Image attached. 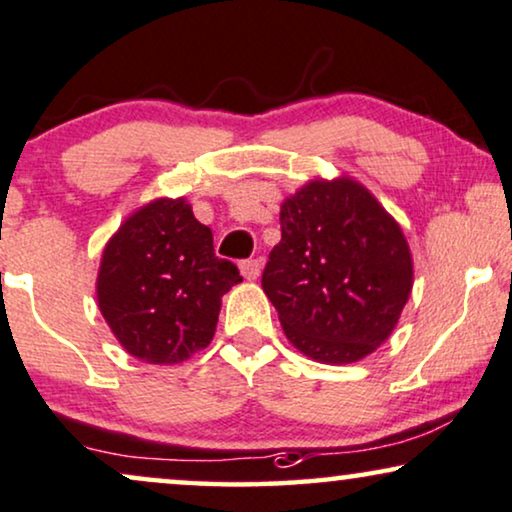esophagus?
<instances>
[{"instance_id": "1", "label": "esophagus", "mask_w": 512, "mask_h": 512, "mask_svg": "<svg viewBox=\"0 0 512 512\" xmlns=\"http://www.w3.org/2000/svg\"><path fill=\"white\" fill-rule=\"evenodd\" d=\"M238 267H241V274L245 281H255L262 271V260H243Z\"/></svg>"}]
</instances>
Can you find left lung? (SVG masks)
<instances>
[{
	"label": "left lung",
	"mask_w": 512,
	"mask_h": 512,
	"mask_svg": "<svg viewBox=\"0 0 512 512\" xmlns=\"http://www.w3.org/2000/svg\"><path fill=\"white\" fill-rule=\"evenodd\" d=\"M403 229L351 177L311 180L281 206V243L262 288L285 337L318 363L346 365L391 337L412 292Z\"/></svg>",
	"instance_id": "left-lung-1"
}]
</instances>
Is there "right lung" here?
<instances>
[{"label": "right lung", "mask_w": 512, "mask_h": 512, "mask_svg": "<svg viewBox=\"0 0 512 512\" xmlns=\"http://www.w3.org/2000/svg\"><path fill=\"white\" fill-rule=\"evenodd\" d=\"M241 281L185 199H156L102 250L98 306L131 356L175 365L210 344L222 295Z\"/></svg>", "instance_id": "1"}]
</instances>
